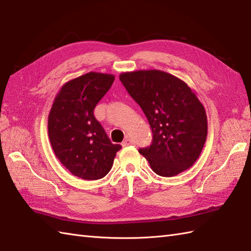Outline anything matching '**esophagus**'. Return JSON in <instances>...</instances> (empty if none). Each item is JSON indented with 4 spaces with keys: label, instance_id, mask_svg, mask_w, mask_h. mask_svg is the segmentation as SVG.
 I'll return each mask as SVG.
<instances>
[{
    "label": "esophagus",
    "instance_id": "1",
    "mask_svg": "<svg viewBox=\"0 0 251 251\" xmlns=\"http://www.w3.org/2000/svg\"><path fill=\"white\" fill-rule=\"evenodd\" d=\"M130 145H132V140L130 139L129 137H126L125 139H124V141L122 142V146H123V147H128V146H130Z\"/></svg>",
    "mask_w": 251,
    "mask_h": 251
}]
</instances>
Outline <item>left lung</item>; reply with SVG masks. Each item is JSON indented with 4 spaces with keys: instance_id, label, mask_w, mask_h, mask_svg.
Segmentation results:
<instances>
[{
    "instance_id": "8db88e82",
    "label": "left lung",
    "mask_w": 251,
    "mask_h": 251,
    "mask_svg": "<svg viewBox=\"0 0 251 251\" xmlns=\"http://www.w3.org/2000/svg\"><path fill=\"white\" fill-rule=\"evenodd\" d=\"M120 79L151 126L152 145L139 153L153 172L173 177L193 166L207 137L206 111L193 90L159 70L124 72Z\"/></svg>"
}]
</instances>
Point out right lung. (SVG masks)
<instances>
[{
	"mask_svg": "<svg viewBox=\"0 0 251 251\" xmlns=\"http://www.w3.org/2000/svg\"><path fill=\"white\" fill-rule=\"evenodd\" d=\"M114 75L89 72L67 82L49 115V137L55 155L72 175L98 180L108 174L120 145H113L94 109L114 82Z\"/></svg>",
	"mask_w": 251,
	"mask_h": 251,
	"instance_id": "add662e5",
	"label": "right lung"
}]
</instances>
